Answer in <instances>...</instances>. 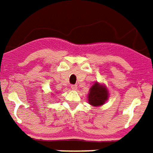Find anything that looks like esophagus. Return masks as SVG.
<instances>
[{
	"label": "esophagus",
	"mask_w": 153,
	"mask_h": 153,
	"mask_svg": "<svg viewBox=\"0 0 153 153\" xmlns=\"http://www.w3.org/2000/svg\"><path fill=\"white\" fill-rule=\"evenodd\" d=\"M71 88L73 90V91H76L77 90V85H72L71 86Z\"/></svg>",
	"instance_id": "esophagus-1"
}]
</instances>
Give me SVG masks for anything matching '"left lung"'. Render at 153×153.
Masks as SVG:
<instances>
[{
  "label": "left lung",
  "instance_id": "left-lung-1",
  "mask_svg": "<svg viewBox=\"0 0 153 153\" xmlns=\"http://www.w3.org/2000/svg\"><path fill=\"white\" fill-rule=\"evenodd\" d=\"M109 98V92L105 85L96 82L92 85L88 93V102L95 107L104 105Z\"/></svg>",
  "mask_w": 153,
  "mask_h": 153
}]
</instances>
